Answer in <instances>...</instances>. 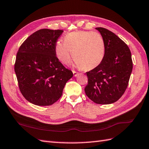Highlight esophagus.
Instances as JSON below:
<instances>
[{
	"mask_svg": "<svg viewBox=\"0 0 149 149\" xmlns=\"http://www.w3.org/2000/svg\"><path fill=\"white\" fill-rule=\"evenodd\" d=\"M73 74H74V77H77V75H78V73H77V72H76L75 71H73Z\"/></svg>",
	"mask_w": 149,
	"mask_h": 149,
	"instance_id": "1",
	"label": "esophagus"
}]
</instances>
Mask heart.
<instances>
[{"label": "heart", "instance_id": "1", "mask_svg": "<svg viewBox=\"0 0 149 149\" xmlns=\"http://www.w3.org/2000/svg\"><path fill=\"white\" fill-rule=\"evenodd\" d=\"M105 46L100 33L93 32H72L64 38V42L59 41L55 46V54L60 62L69 65L76 60L78 68L86 70L97 67L105 56Z\"/></svg>", "mask_w": 149, "mask_h": 149}]
</instances>
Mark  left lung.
Listing matches in <instances>:
<instances>
[{"mask_svg":"<svg viewBox=\"0 0 149 149\" xmlns=\"http://www.w3.org/2000/svg\"><path fill=\"white\" fill-rule=\"evenodd\" d=\"M105 42L103 60L97 67L86 72L88 83L84 91L98 104H111L124 94L132 72L133 62L128 46L115 33L98 27Z\"/></svg>","mask_w":149,"mask_h":149,"instance_id":"obj_1","label":"left lung"}]
</instances>
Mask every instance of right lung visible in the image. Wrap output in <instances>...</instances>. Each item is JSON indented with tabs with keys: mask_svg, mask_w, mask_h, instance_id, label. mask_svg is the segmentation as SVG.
Here are the masks:
<instances>
[{
	"mask_svg": "<svg viewBox=\"0 0 149 149\" xmlns=\"http://www.w3.org/2000/svg\"><path fill=\"white\" fill-rule=\"evenodd\" d=\"M61 30L41 29L24 41L16 55L15 71L22 94L30 103L49 106L60 99L73 73L55 54Z\"/></svg>",
	"mask_w": 149,
	"mask_h": 149,
	"instance_id": "obj_1",
	"label": "right lung"
}]
</instances>
